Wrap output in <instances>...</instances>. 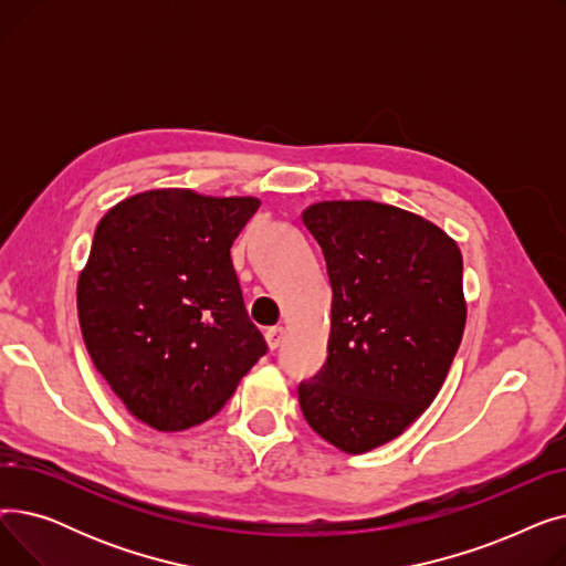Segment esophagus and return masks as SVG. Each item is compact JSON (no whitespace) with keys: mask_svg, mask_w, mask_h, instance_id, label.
<instances>
[{"mask_svg":"<svg viewBox=\"0 0 566 566\" xmlns=\"http://www.w3.org/2000/svg\"><path fill=\"white\" fill-rule=\"evenodd\" d=\"M284 339V328L282 325H275V328H268L265 331V342H268V348L275 350Z\"/></svg>","mask_w":566,"mask_h":566,"instance_id":"obj_1","label":"esophagus"}]
</instances>
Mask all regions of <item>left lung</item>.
<instances>
[{"instance_id":"left-lung-1","label":"left lung","mask_w":566,"mask_h":566,"mask_svg":"<svg viewBox=\"0 0 566 566\" xmlns=\"http://www.w3.org/2000/svg\"><path fill=\"white\" fill-rule=\"evenodd\" d=\"M303 222L333 286L328 360L298 385L307 424L363 454L431 406L465 328L463 259L433 222L378 201H318Z\"/></svg>"}]
</instances>
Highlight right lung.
<instances>
[{"instance_id": "obj_1", "label": "right lung", "mask_w": 566, "mask_h": 566, "mask_svg": "<svg viewBox=\"0 0 566 566\" xmlns=\"http://www.w3.org/2000/svg\"><path fill=\"white\" fill-rule=\"evenodd\" d=\"M259 203L163 188L118 201L96 227L77 280L82 337L114 395L151 429L211 420L268 350L231 263Z\"/></svg>"}]
</instances>
